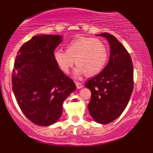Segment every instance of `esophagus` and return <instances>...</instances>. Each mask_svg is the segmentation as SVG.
<instances>
[{
	"label": "esophagus",
	"mask_w": 153,
	"mask_h": 153,
	"mask_svg": "<svg viewBox=\"0 0 153 153\" xmlns=\"http://www.w3.org/2000/svg\"><path fill=\"white\" fill-rule=\"evenodd\" d=\"M75 84H76V86L78 89H81V87H83V84H81V83L78 82V81H75Z\"/></svg>",
	"instance_id": "obj_1"
}]
</instances>
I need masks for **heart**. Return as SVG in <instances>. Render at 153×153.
Returning <instances> with one entry per match:
<instances>
[{
  "mask_svg": "<svg viewBox=\"0 0 153 153\" xmlns=\"http://www.w3.org/2000/svg\"><path fill=\"white\" fill-rule=\"evenodd\" d=\"M54 59L64 73H68L75 61L77 72L92 76L99 73L106 65L109 56L107 46L101 40L94 38H79L72 41L67 51L55 49Z\"/></svg>",
  "mask_w": 153,
  "mask_h": 153,
  "instance_id": "heart-1",
  "label": "heart"
}]
</instances>
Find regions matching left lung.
Segmentation results:
<instances>
[{"instance_id":"left-lung-1","label":"left lung","mask_w":153,"mask_h":153,"mask_svg":"<svg viewBox=\"0 0 153 153\" xmlns=\"http://www.w3.org/2000/svg\"><path fill=\"white\" fill-rule=\"evenodd\" d=\"M106 38L110 45V57L105 68L85 83L90 89L89 114L96 122L109 124L124 112L133 90V64L129 52L115 36Z\"/></svg>"}]
</instances>
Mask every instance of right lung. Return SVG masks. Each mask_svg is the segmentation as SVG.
<instances>
[{"instance_id": "add662e5", "label": "right lung", "mask_w": 153, "mask_h": 153, "mask_svg": "<svg viewBox=\"0 0 153 153\" xmlns=\"http://www.w3.org/2000/svg\"><path fill=\"white\" fill-rule=\"evenodd\" d=\"M61 41L60 35H35L21 46L15 58L12 90L23 113L39 126L56 122L63 102L76 89L54 59V51Z\"/></svg>"}]
</instances>
